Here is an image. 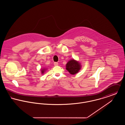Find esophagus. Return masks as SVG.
Masks as SVG:
<instances>
[{"mask_svg": "<svg viewBox=\"0 0 125 125\" xmlns=\"http://www.w3.org/2000/svg\"><path fill=\"white\" fill-rule=\"evenodd\" d=\"M54 66H58V63L57 62H55L54 63Z\"/></svg>", "mask_w": 125, "mask_h": 125, "instance_id": "34e87169", "label": "esophagus"}]
</instances>
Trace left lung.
<instances>
[{
  "label": "left lung",
  "mask_w": 125,
  "mask_h": 125,
  "mask_svg": "<svg viewBox=\"0 0 125 125\" xmlns=\"http://www.w3.org/2000/svg\"><path fill=\"white\" fill-rule=\"evenodd\" d=\"M81 68L80 63L74 59L70 60L66 64V69L71 74L77 73L79 71Z\"/></svg>",
  "instance_id": "1"
}]
</instances>
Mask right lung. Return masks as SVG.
Listing matches in <instances>:
<instances>
[{
	"label": "right lung",
	"mask_w": 125,
	"mask_h": 125,
	"mask_svg": "<svg viewBox=\"0 0 125 125\" xmlns=\"http://www.w3.org/2000/svg\"><path fill=\"white\" fill-rule=\"evenodd\" d=\"M47 69V68H43V69H41V73L42 74H43L45 72V71H46V70Z\"/></svg>",
	"instance_id": "1"
}]
</instances>
